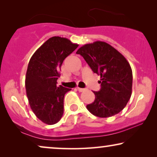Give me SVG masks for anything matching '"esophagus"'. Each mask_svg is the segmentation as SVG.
Here are the masks:
<instances>
[{
  "label": "esophagus",
  "instance_id": "34e87169",
  "mask_svg": "<svg viewBox=\"0 0 157 157\" xmlns=\"http://www.w3.org/2000/svg\"><path fill=\"white\" fill-rule=\"evenodd\" d=\"M77 90H78V91L79 92H83V91H84L86 89H82V88L77 87Z\"/></svg>",
  "mask_w": 157,
  "mask_h": 157
}]
</instances>
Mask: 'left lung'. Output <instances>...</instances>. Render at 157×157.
Here are the masks:
<instances>
[{
    "label": "left lung",
    "mask_w": 157,
    "mask_h": 157,
    "mask_svg": "<svg viewBox=\"0 0 157 157\" xmlns=\"http://www.w3.org/2000/svg\"><path fill=\"white\" fill-rule=\"evenodd\" d=\"M90 68L99 75L101 89L94 91L95 100L86 108L101 118L114 116L123 110L132 92V70L126 58L111 45L95 41L83 45L76 51Z\"/></svg>",
    "instance_id": "left-lung-1"
}]
</instances>
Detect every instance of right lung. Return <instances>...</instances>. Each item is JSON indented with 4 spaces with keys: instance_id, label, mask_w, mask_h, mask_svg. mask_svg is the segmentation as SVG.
I'll use <instances>...</instances> for the list:
<instances>
[{
    "instance_id": "right-lung-1",
    "label": "right lung",
    "mask_w": 157,
    "mask_h": 157,
    "mask_svg": "<svg viewBox=\"0 0 157 157\" xmlns=\"http://www.w3.org/2000/svg\"><path fill=\"white\" fill-rule=\"evenodd\" d=\"M78 44L59 36H53L39 47L30 59L25 86L29 103L36 117L52 125L63 113V98L71 89L56 86L63 60Z\"/></svg>"
}]
</instances>
